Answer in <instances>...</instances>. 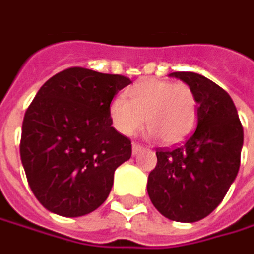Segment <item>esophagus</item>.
I'll return each instance as SVG.
<instances>
[{"label":"esophagus","instance_id":"esophagus-1","mask_svg":"<svg viewBox=\"0 0 254 254\" xmlns=\"http://www.w3.org/2000/svg\"><path fill=\"white\" fill-rule=\"evenodd\" d=\"M142 149H143V146L142 145H139V143H132V152H133V155H136L138 152H141Z\"/></svg>","mask_w":254,"mask_h":254}]
</instances>
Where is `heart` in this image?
Here are the masks:
<instances>
[{
  "label": "heart",
  "instance_id": "heart-1",
  "mask_svg": "<svg viewBox=\"0 0 254 254\" xmlns=\"http://www.w3.org/2000/svg\"><path fill=\"white\" fill-rule=\"evenodd\" d=\"M113 127L132 136L145 121L151 138L159 136L165 145L186 139L197 124V99L186 83L148 79L127 90V99L118 96L109 105Z\"/></svg>",
  "mask_w": 254,
  "mask_h": 254
}]
</instances>
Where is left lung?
Instances as JSON below:
<instances>
[{"mask_svg": "<svg viewBox=\"0 0 254 254\" xmlns=\"http://www.w3.org/2000/svg\"><path fill=\"white\" fill-rule=\"evenodd\" d=\"M197 99V127L172 149H157L148 195L164 217L194 223L223 201L240 168L243 127L229 93L201 74L174 71Z\"/></svg>", "mask_w": 254, "mask_h": 254, "instance_id": "left-lung-1", "label": "left lung"}]
</instances>
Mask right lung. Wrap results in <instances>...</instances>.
Listing matches in <instances>:
<instances>
[{"mask_svg":"<svg viewBox=\"0 0 254 254\" xmlns=\"http://www.w3.org/2000/svg\"><path fill=\"white\" fill-rule=\"evenodd\" d=\"M130 83L70 67L40 87L24 115L20 155L28 186L49 211L80 217L108 198L115 170L132 155L130 141L112 127L109 105Z\"/></svg>","mask_w":254,"mask_h":254,"instance_id":"right-lung-1","label":"right lung"}]
</instances>
